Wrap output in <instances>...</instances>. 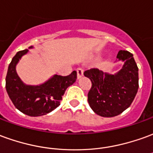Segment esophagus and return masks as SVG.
Wrapping results in <instances>:
<instances>
[{
  "mask_svg": "<svg viewBox=\"0 0 153 153\" xmlns=\"http://www.w3.org/2000/svg\"><path fill=\"white\" fill-rule=\"evenodd\" d=\"M77 79H80L81 77L84 75V69H81V68H79L77 69Z\"/></svg>",
  "mask_w": 153,
  "mask_h": 153,
  "instance_id": "esophagus-1",
  "label": "esophagus"
}]
</instances>
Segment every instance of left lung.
I'll use <instances>...</instances> for the list:
<instances>
[{
    "mask_svg": "<svg viewBox=\"0 0 153 153\" xmlns=\"http://www.w3.org/2000/svg\"><path fill=\"white\" fill-rule=\"evenodd\" d=\"M117 61L123 62L122 69L114 74L99 69L84 73L91 80L88 102L95 114L112 117L122 114L133 101L138 89V68L133 55L127 51H119Z\"/></svg>",
    "mask_w": 153,
    "mask_h": 153,
    "instance_id": "1",
    "label": "left lung"
}]
</instances>
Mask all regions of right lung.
<instances>
[{
  "label": "right lung",
  "instance_id": "add662e5",
  "mask_svg": "<svg viewBox=\"0 0 153 153\" xmlns=\"http://www.w3.org/2000/svg\"><path fill=\"white\" fill-rule=\"evenodd\" d=\"M33 46L29 47L32 49ZM29 50L17 52L8 67L6 78V92L17 109L30 117H38L51 113L60 104L67 88L76 81V71L68 76L54 74L39 85L25 84L16 73V65Z\"/></svg>",
  "mask_w": 153,
  "mask_h": 153
}]
</instances>
